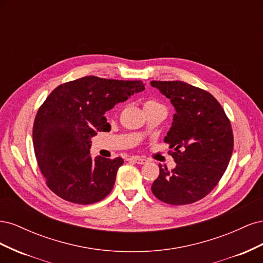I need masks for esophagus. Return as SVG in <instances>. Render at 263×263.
Segmentation results:
<instances>
[{
  "instance_id": "1",
  "label": "esophagus",
  "mask_w": 263,
  "mask_h": 263,
  "mask_svg": "<svg viewBox=\"0 0 263 263\" xmlns=\"http://www.w3.org/2000/svg\"><path fill=\"white\" fill-rule=\"evenodd\" d=\"M132 160L133 161H135L136 163H138V164H145V163H147V159H145V158H140V157H133L132 158Z\"/></svg>"
}]
</instances>
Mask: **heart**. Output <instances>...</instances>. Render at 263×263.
Wrapping results in <instances>:
<instances>
[{
  "label": "heart",
  "instance_id": "heart-1",
  "mask_svg": "<svg viewBox=\"0 0 263 263\" xmlns=\"http://www.w3.org/2000/svg\"><path fill=\"white\" fill-rule=\"evenodd\" d=\"M159 106H163V105H161L160 103H159V102L156 101V100H147V101L144 103L145 109H147V108H153V107H159Z\"/></svg>",
  "mask_w": 263,
  "mask_h": 263
}]
</instances>
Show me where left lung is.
Returning <instances> with one entry per match:
<instances>
[{"label":"left lung","instance_id":"8db88e82","mask_svg":"<svg viewBox=\"0 0 263 263\" xmlns=\"http://www.w3.org/2000/svg\"><path fill=\"white\" fill-rule=\"evenodd\" d=\"M176 108L164 137L177 166L162 169L151 185L166 204L185 205L202 200L217 185L234 149L232 124L213 95L182 81H151Z\"/></svg>","mask_w":263,"mask_h":263}]
</instances>
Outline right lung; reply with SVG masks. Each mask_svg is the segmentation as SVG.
Wrapping results in <instances>:
<instances>
[{
    "label": "right lung",
    "mask_w": 263,
    "mask_h": 263,
    "mask_svg": "<svg viewBox=\"0 0 263 263\" xmlns=\"http://www.w3.org/2000/svg\"><path fill=\"white\" fill-rule=\"evenodd\" d=\"M144 89L142 81L89 76L63 83L47 97L35 117L33 144L39 169L54 194L86 205L110 193L124 160H93L90 138L110 130L105 112Z\"/></svg>",
    "instance_id": "1"
}]
</instances>
